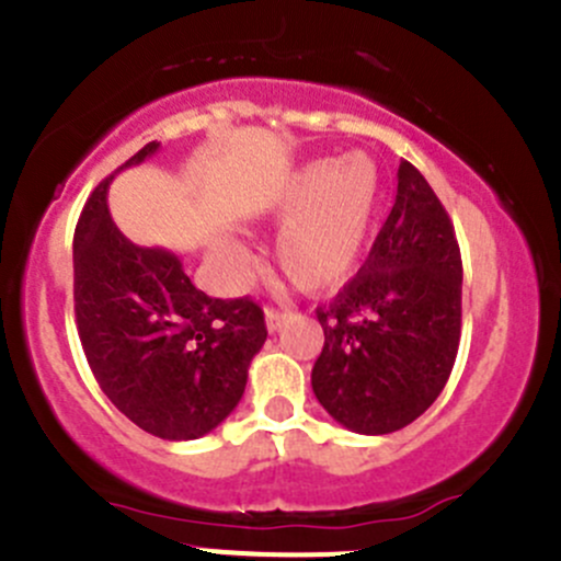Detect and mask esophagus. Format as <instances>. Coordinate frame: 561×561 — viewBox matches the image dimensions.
Returning a JSON list of instances; mask_svg holds the SVG:
<instances>
[{
    "label": "esophagus",
    "mask_w": 561,
    "mask_h": 561,
    "mask_svg": "<svg viewBox=\"0 0 561 561\" xmlns=\"http://www.w3.org/2000/svg\"><path fill=\"white\" fill-rule=\"evenodd\" d=\"M287 314L279 309H265V328H268V333H276V330H282L285 325Z\"/></svg>",
    "instance_id": "esophagus-1"
}]
</instances>
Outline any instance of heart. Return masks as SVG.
Returning a JSON list of instances; mask_svg holds the SVG:
<instances>
[{
	"label": "heart",
	"instance_id": "1",
	"mask_svg": "<svg viewBox=\"0 0 561 561\" xmlns=\"http://www.w3.org/2000/svg\"><path fill=\"white\" fill-rule=\"evenodd\" d=\"M381 204V180L365 156L320 158L282 182L268 217L282 228L276 263L300 290L333 293L357 274ZM239 261L244 252L231 247Z\"/></svg>",
	"mask_w": 561,
	"mask_h": 561
}]
</instances>
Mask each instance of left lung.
I'll return each instance as SVG.
<instances>
[{"label":"left lung","instance_id":"obj_1","mask_svg":"<svg viewBox=\"0 0 561 561\" xmlns=\"http://www.w3.org/2000/svg\"><path fill=\"white\" fill-rule=\"evenodd\" d=\"M325 346L311 389L335 422L387 435L422 416L449 381L462 325V257L444 204L409 161L355 279L317 309Z\"/></svg>","mask_w":561,"mask_h":561}]
</instances>
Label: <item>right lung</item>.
Returning a JSON list of instances; mask_svg holds the SVG:
<instances>
[{"mask_svg":"<svg viewBox=\"0 0 561 561\" xmlns=\"http://www.w3.org/2000/svg\"><path fill=\"white\" fill-rule=\"evenodd\" d=\"M158 147L145 145L117 172ZM112 176L99 182L75 228L82 350L99 387L137 427L163 440L202 438L244 394L268 335L263 311L250 298H209L172 250L126 239L107 209Z\"/></svg>","mask_w":561,"mask_h":561,"instance_id":"obj_1","label":"right lung"}]
</instances>
